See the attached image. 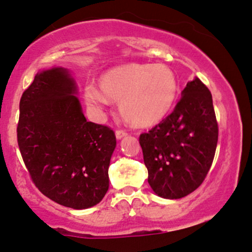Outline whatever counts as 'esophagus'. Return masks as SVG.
I'll use <instances>...</instances> for the list:
<instances>
[{"mask_svg": "<svg viewBox=\"0 0 252 252\" xmlns=\"http://www.w3.org/2000/svg\"><path fill=\"white\" fill-rule=\"evenodd\" d=\"M115 135H116V138L117 139H122L123 137L126 136V131H122V130H117V131L115 132Z\"/></svg>", "mask_w": 252, "mask_h": 252, "instance_id": "esophagus-1", "label": "esophagus"}]
</instances>
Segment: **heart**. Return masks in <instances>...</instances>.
<instances>
[{
  "label": "heart",
  "mask_w": 252,
  "mask_h": 252,
  "mask_svg": "<svg viewBox=\"0 0 252 252\" xmlns=\"http://www.w3.org/2000/svg\"><path fill=\"white\" fill-rule=\"evenodd\" d=\"M101 91L94 85L85 87L89 106L100 108L108 98L120 101L123 119L136 126H151L165 119L178 95V80L164 65L129 63L101 76Z\"/></svg>",
  "instance_id": "1"
}]
</instances>
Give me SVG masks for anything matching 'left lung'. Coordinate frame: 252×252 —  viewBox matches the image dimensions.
<instances>
[{
  "label": "left lung",
  "mask_w": 252,
  "mask_h": 252,
  "mask_svg": "<svg viewBox=\"0 0 252 252\" xmlns=\"http://www.w3.org/2000/svg\"><path fill=\"white\" fill-rule=\"evenodd\" d=\"M218 137L212 94L195 78L170 115L139 136L152 190L164 199L194 192L212 166Z\"/></svg>",
  "instance_id": "obj_1"
}]
</instances>
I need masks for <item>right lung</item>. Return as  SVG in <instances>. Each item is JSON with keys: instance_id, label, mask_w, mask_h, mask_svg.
I'll use <instances>...</instances> for the list:
<instances>
[{"instance_id": "obj_1", "label": "right lung", "mask_w": 252, "mask_h": 252, "mask_svg": "<svg viewBox=\"0 0 252 252\" xmlns=\"http://www.w3.org/2000/svg\"><path fill=\"white\" fill-rule=\"evenodd\" d=\"M78 86L63 67L39 71L21 97L17 142L31 179L44 195L73 209L97 205L109 189L116 137L88 122Z\"/></svg>"}]
</instances>
